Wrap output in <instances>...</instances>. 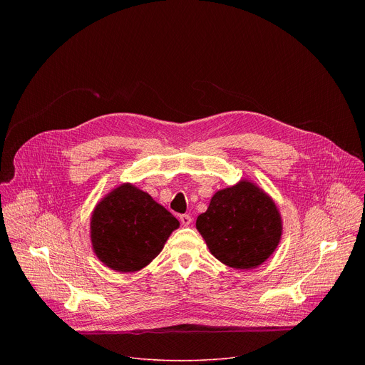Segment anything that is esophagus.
Returning <instances> with one entry per match:
<instances>
[{"mask_svg":"<svg viewBox=\"0 0 365 365\" xmlns=\"http://www.w3.org/2000/svg\"><path fill=\"white\" fill-rule=\"evenodd\" d=\"M179 221H180V224L183 225V227H187V225H190V222H192V218L189 217V215H180L179 217Z\"/></svg>","mask_w":365,"mask_h":365,"instance_id":"esophagus-1","label":"esophagus"}]
</instances>
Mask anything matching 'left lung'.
<instances>
[{"mask_svg":"<svg viewBox=\"0 0 365 365\" xmlns=\"http://www.w3.org/2000/svg\"><path fill=\"white\" fill-rule=\"evenodd\" d=\"M196 230L221 263L235 270H251L276 251L283 221L267 192L241 179L211 197L207 210L196 220Z\"/></svg>","mask_w":365,"mask_h":365,"instance_id":"8db88e82","label":"left lung"}]
</instances>
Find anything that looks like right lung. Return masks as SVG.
<instances>
[{
	"mask_svg": "<svg viewBox=\"0 0 365 365\" xmlns=\"http://www.w3.org/2000/svg\"><path fill=\"white\" fill-rule=\"evenodd\" d=\"M179 221L147 192L123 183L91 215V244L99 262L120 273L144 269L160 254Z\"/></svg>",
	"mask_w": 365,
	"mask_h": 365,
	"instance_id": "1",
	"label": "right lung"
}]
</instances>
